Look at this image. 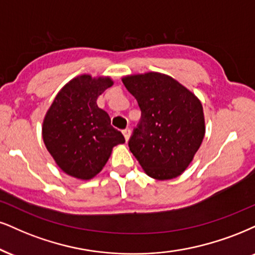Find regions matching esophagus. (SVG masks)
<instances>
[{"label": "esophagus", "mask_w": 255, "mask_h": 255, "mask_svg": "<svg viewBox=\"0 0 255 255\" xmlns=\"http://www.w3.org/2000/svg\"><path fill=\"white\" fill-rule=\"evenodd\" d=\"M123 134H124V138L125 140H128V138H130V134H131V130L130 128H125V130H123Z\"/></svg>", "instance_id": "obj_1"}]
</instances>
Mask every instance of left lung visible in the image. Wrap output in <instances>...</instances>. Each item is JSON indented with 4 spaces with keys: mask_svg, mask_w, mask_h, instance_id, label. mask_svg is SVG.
<instances>
[{
    "mask_svg": "<svg viewBox=\"0 0 255 255\" xmlns=\"http://www.w3.org/2000/svg\"><path fill=\"white\" fill-rule=\"evenodd\" d=\"M123 84L142 112L128 140L130 151L150 177L164 181L180 176L206 132L202 104L183 85L157 72L128 75Z\"/></svg>",
    "mask_w": 255,
    "mask_h": 255,
    "instance_id": "obj_1",
    "label": "left lung"
}]
</instances>
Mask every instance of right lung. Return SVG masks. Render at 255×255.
<instances>
[{
	"mask_svg": "<svg viewBox=\"0 0 255 255\" xmlns=\"http://www.w3.org/2000/svg\"><path fill=\"white\" fill-rule=\"evenodd\" d=\"M112 85L109 77L79 75L62 87L46 113L43 142L67 175L91 180L109 161L112 147L125 143L108 112L97 105L98 97Z\"/></svg>",
	"mask_w": 255,
	"mask_h": 255,
	"instance_id": "1",
	"label": "right lung"
}]
</instances>
